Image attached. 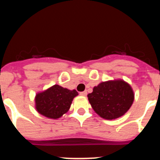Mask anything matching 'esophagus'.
Masks as SVG:
<instances>
[{"instance_id":"esophagus-1","label":"esophagus","mask_w":160,"mask_h":160,"mask_svg":"<svg viewBox=\"0 0 160 160\" xmlns=\"http://www.w3.org/2000/svg\"><path fill=\"white\" fill-rule=\"evenodd\" d=\"M87 91H83V92H80V95L82 96H87Z\"/></svg>"}]
</instances>
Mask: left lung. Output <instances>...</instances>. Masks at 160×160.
<instances>
[{"mask_svg":"<svg viewBox=\"0 0 160 160\" xmlns=\"http://www.w3.org/2000/svg\"><path fill=\"white\" fill-rule=\"evenodd\" d=\"M87 97L95 113L104 119L112 120L128 112L135 94L130 84L117 79L99 83Z\"/></svg>","mask_w":160,"mask_h":160,"instance_id":"obj_1","label":"left lung"}]
</instances>
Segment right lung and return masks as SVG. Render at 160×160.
Segmentation results:
<instances>
[{"label":"right lung","mask_w":160,"mask_h":160,"mask_svg":"<svg viewBox=\"0 0 160 160\" xmlns=\"http://www.w3.org/2000/svg\"><path fill=\"white\" fill-rule=\"evenodd\" d=\"M75 90H68L59 85H53L35 96V108L39 114L58 119L70 108L73 98L78 95Z\"/></svg>","instance_id":"right-lung-1"}]
</instances>
